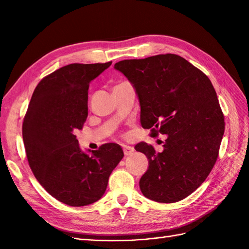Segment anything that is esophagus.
Returning <instances> with one entry per match:
<instances>
[{
	"instance_id": "esophagus-1",
	"label": "esophagus",
	"mask_w": 249,
	"mask_h": 249,
	"mask_svg": "<svg viewBox=\"0 0 249 249\" xmlns=\"http://www.w3.org/2000/svg\"><path fill=\"white\" fill-rule=\"evenodd\" d=\"M134 147L133 146H129V145H124L123 146V152H124V155L125 156H129L134 153Z\"/></svg>"
}]
</instances>
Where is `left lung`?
I'll use <instances>...</instances> for the list:
<instances>
[{
	"label": "left lung",
	"mask_w": 249,
	"mask_h": 249,
	"mask_svg": "<svg viewBox=\"0 0 249 249\" xmlns=\"http://www.w3.org/2000/svg\"><path fill=\"white\" fill-rule=\"evenodd\" d=\"M133 84L142 127L167 135L162 151L135 146L149 160L139 186L144 197L173 203L194 193L212 170L225 131L223 111L208 76L177 54L114 64Z\"/></svg>",
	"instance_id": "left-lung-1"
}]
</instances>
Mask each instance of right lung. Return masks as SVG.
<instances>
[{
	"mask_svg": "<svg viewBox=\"0 0 249 249\" xmlns=\"http://www.w3.org/2000/svg\"><path fill=\"white\" fill-rule=\"evenodd\" d=\"M111 63H73L41 79L24 116L22 137L32 171L52 197L67 205L84 206L102 198L124 156L116 143L88 154L73 134L88 118L89 82Z\"/></svg>",
	"mask_w": 249,
	"mask_h": 249,
	"instance_id": "obj_1",
	"label": "right lung"
}]
</instances>
